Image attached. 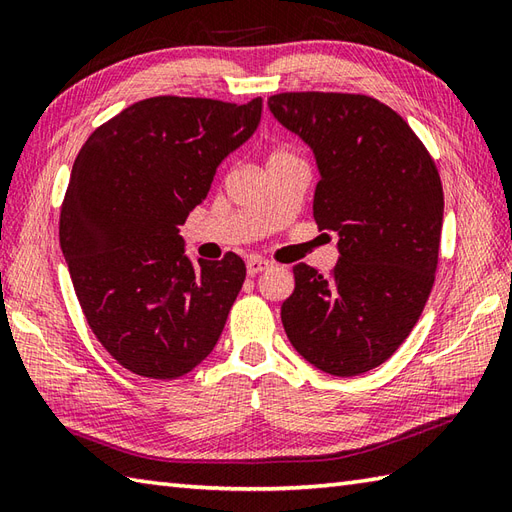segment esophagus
I'll return each mask as SVG.
<instances>
[{
    "instance_id": "obj_1",
    "label": "esophagus",
    "mask_w": 512,
    "mask_h": 512,
    "mask_svg": "<svg viewBox=\"0 0 512 512\" xmlns=\"http://www.w3.org/2000/svg\"><path fill=\"white\" fill-rule=\"evenodd\" d=\"M268 268H270V262H268V259H262V257H250L246 262L248 275H259L262 270H268Z\"/></svg>"
}]
</instances>
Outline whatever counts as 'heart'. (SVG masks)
I'll list each match as a JSON object with an SVG mask.
<instances>
[{
	"label": "heart",
	"instance_id": "obj_1",
	"mask_svg": "<svg viewBox=\"0 0 512 512\" xmlns=\"http://www.w3.org/2000/svg\"><path fill=\"white\" fill-rule=\"evenodd\" d=\"M290 151H284V149H279V151H273V154H270V158H275V156H288Z\"/></svg>",
	"mask_w": 512,
	"mask_h": 512
}]
</instances>
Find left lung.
Instances as JSON below:
<instances>
[{
  "instance_id": "1",
  "label": "left lung",
  "mask_w": 512,
  "mask_h": 512,
  "mask_svg": "<svg viewBox=\"0 0 512 512\" xmlns=\"http://www.w3.org/2000/svg\"><path fill=\"white\" fill-rule=\"evenodd\" d=\"M268 107L317 156L314 222L339 233L341 250L330 275L292 268L284 330L325 374H365L407 339L436 281L438 167L405 118L372 96L281 92Z\"/></svg>"
}]
</instances>
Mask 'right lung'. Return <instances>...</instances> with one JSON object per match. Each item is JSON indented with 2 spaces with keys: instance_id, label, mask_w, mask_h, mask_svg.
<instances>
[{
  "instance_id": "add662e5",
  "label": "right lung",
  "mask_w": 512,
  "mask_h": 512,
  "mask_svg": "<svg viewBox=\"0 0 512 512\" xmlns=\"http://www.w3.org/2000/svg\"><path fill=\"white\" fill-rule=\"evenodd\" d=\"M259 118L262 99L154 96L94 129L74 160L61 250L90 330L132 374L184 376L220 339L246 264L226 253L193 266L178 226Z\"/></svg>"
}]
</instances>
